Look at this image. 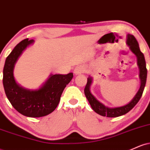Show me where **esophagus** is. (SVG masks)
<instances>
[{
    "instance_id": "obj_1",
    "label": "esophagus",
    "mask_w": 150,
    "mask_h": 150,
    "mask_svg": "<svg viewBox=\"0 0 150 150\" xmlns=\"http://www.w3.org/2000/svg\"><path fill=\"white\" fill-rule=\"evenodd\" d=\"M86 71V69L84 68L83 66H77L75 68V70H74V73L75 75H78V74H81L82 73H85Z\"/></svg>"
}]
</instances>
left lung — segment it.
<instances>
[{"label": "left lung", "mask_w": 150, "mask_h": 150, "mask_svg": "<svg viewBox=\"0 0 150 150\" xmlns=\"http://www.w3.org/2000/svg\"><path fill=\"white\" fill-rule=\"evenodd\" d=\"M127 44L130 47V51H132L134 54L135 55L137 59V65L140 69V87L137 92L136 93L135 97L132 99L128 104L123 106H119V107L109 108L107 106H104V104H101L99 101L96 99L90 92V86L92 85V78L89 77L87 78V85L85 88V94L86 98L88 100L89 104L92 109L95 111L98 114L101 115L102 116L111 117V118H114V117H118L125 114L130 110L132 109L136 104H137L139 100L140 99L143 93L144 87H145L146 80H147V70L146 68V62L144 59V54L140 51V47L137 41L133 35L128 34L127 37Z\"/></svg>", "instance_id": "8db88e82"}]
</instances>
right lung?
<instances>
[{"label":"right lung","mask_w":150,"mask_h":150,"mask_svg":"<svg viewBox=\"0 0 150 150\" xmlns=\"http://www.w3.org/2000/svg\"><path fill=\"white\" fill-rule=\"evenodd\" d=\"M34 41L25 39L12 51L6 60L3 68V83L10 104L19 113L32 118L45 116L57 107L61 94L73 77V74L51 75L40 88L27 89L19 85L13 75L15 64L22 51Z\"/></svg>","instance_id":"add662e5"}]
</instances>
